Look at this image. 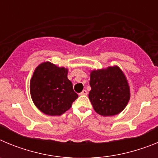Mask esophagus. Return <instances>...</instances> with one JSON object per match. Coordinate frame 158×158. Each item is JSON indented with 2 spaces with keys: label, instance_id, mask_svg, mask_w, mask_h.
Here are the masks:
<instances>
[{
  "label": "esophagus",
  "instance_id": "1",
  "mask_svg": "<svg viewBox=\"0 0 158 158\" xmlns=\"http://www.w3.org/2000/svg\"><path fill=\"white\" fill-rule=\"evenodd\" d=\"M87 94H88V92L86 91V90H85V89H84L83 91L80 93V95H81V96H86Z\"/></svg>",
  "mask_w": 158,
  "mask_h": 158
}]
</instances>
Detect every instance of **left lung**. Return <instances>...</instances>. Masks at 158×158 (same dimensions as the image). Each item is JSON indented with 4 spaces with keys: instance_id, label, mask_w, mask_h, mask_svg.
Wrapping results in <instances>:
<instances>
[{
    "instance_id": "1",
    "label": "left lung",
    "mask_w": 158,
    "mask_h": 158,
    "mask_svg": "<svg viewBox=\"0 0 158 158\" xmlns=\"http://www.w3.org/2000/svg\"><path fill=\"white\" fill-rule=\"evenodd\" d=\"M89 98L96 113L113 116L126 107L131 97L130 86L122 69L117 65L94 69L90 73Z\"/></svg>"
}]
</instances>
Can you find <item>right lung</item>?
<instances>
[{"mask_svg":"<svg viewBox=\"0 0 158 158\" xmlns=\"http://www.w3.org/2000/svg\"><path fill=\"white\" fill-rule=\"evenodd\" d=\"M68 69L50 62L40 64L30 81L32 101L46 115H61L68 111L78 97L67 77Z\"/></svg>","mask_w":158,"mask_h":158,"instance_id":"obj_1","label":"right lung"}]
</instances>
